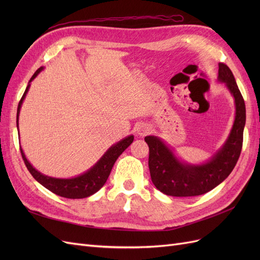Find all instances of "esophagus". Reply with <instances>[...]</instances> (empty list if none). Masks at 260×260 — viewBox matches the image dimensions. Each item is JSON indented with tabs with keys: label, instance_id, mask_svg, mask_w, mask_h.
Listing matches in <instances>:
<instances>
[{
	"label": "esophagus",
	"instance_id": "esophagus-1",
	"mask_svg": "<svg viewBox=\"0 0 260 260\" xmlns=\"http://www.w3.org/2000/svg\"><path fill=\"white\" fill-rule=\"evenodd\" d=\"M147 131H148V127L145 124H140L138 129H137V132H138L139 136H145Z\"/></svg>",
	"mask_w": 260,
	"mask_h": 260
}]
</instances>
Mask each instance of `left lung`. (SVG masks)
Here are the masks:
<instances>
[{
	"instance_id": "left-lung-1",
	"label": "left lung",
	"mask_w": 260,
	"mask_h": 260,
	"mask_svg": "<svg viewBox=\"0 0 260 260\" xmlns=\"http://www.w3.org/2000/svg\"><path fill=\"white\" fill-rule=\"evenodd\" d=\"M218 66L217 80L224 83L232 95L235 115L229 136L208 160L201 164L184 161L159 137L144 138L149 147L148 167L152 182L164 194L176 198L205 194L224 181L238 162L246 121L245 103L230 68L221 62Z\"/></svg>"
}]
</instances>
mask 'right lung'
Segmentation results:
<instances>
[{
	"mask_svg": "<svg viewBox=\"0 0 260 260\" xmlns=\"http://www.w3.org/2000/svg\"><path fill=\"white\" fill-rule=\"evenodd\" d=\"M44 67H40L37 72L31 77V79L28 82L27 88L25 90V93L19 102L18 108H17V130L18 128V120H19V114H20V108L23 103V100H25L27 93L30 89V83L35 80V78L40 74ZM133 137L132 135L121 139L118 141L117 143L113 144L109 147L107 151L103 154V156L93 165V166L84 171L83 174L78 175L73 178H54L41 174L40 171H38L30 161L27 159V157L23 153L22 148L20 147V153L22 156V159L25 161L26 166L29 170V172L32 177L38 181L39 183L42 184L44 187L48 188L51 192L55 193L56 195L61 196V198L66 199H85L89 198V196L96 193L100 188L103 186L108 179L109 174H111L112 168L114 166L115 161L117 160L118 157H119L125 148H127L132 142H133Z\"/></svg>",
	"mask_w": 260,
	"mask_h": 260,
	"instance_id": "obj_1",
	"label": "right lung"
}]
</instances>
